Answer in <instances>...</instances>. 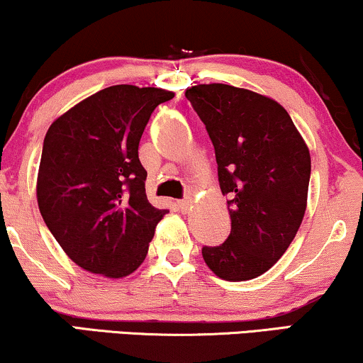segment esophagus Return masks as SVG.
Segmentation results:
<instances>
[{"mask_svg":"<svg viewBox=\"0 0 363 363\" xmlns=\"http://www.w3.org/2000/svg\"><path fill=\"white\" fill-rule=\"evenodd\" d=\"M177 203H178V208H180L183 213H186V212H189V210L191 208V200H189V199L178 200Z\"/></svg>","mask_w":363,"mask_h":363,"instance_id":"obj_1","label":"esophagus"}]
</instances>
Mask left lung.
I'll list each match as a JSON object with an SVG mask.
<instances>
[{"instance_id": "1", "label": "left lung", "mask_w": 363, "mask_h": 363, "mask_svg": "<svg viewBox=\"0 0 363 363\" xmlns=\"http://www.w3.org/2000/svg\"><path fill=\"white\" fill-rule=\"evenodd\" d=\"M216 147L218 183L229 196L230 235L205 245L203 261L225 281H247L277 262L301 225L311 158L276 101L227 84L185 92Z\"/></svg>"}]
</instances>
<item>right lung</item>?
<instances>
[{
  "label": "right lung",
  "mask_w": 363,
  "mask_h": 363,
  "mask_svg": "<svg viewBox=\"0 0 363 363\" xmlns=\"http://www.w3.org/2000/svg\"><path fill=\"white\" fill-rule=\"evenodd\" d=\"M174 94L113 86L48 128L37 200L48 230L82 269L124 277L141 266L168 210L147 202L138 147L151 114Z\"/></svg>",
  "instance_id": "obj_1"
}]
</instances>
